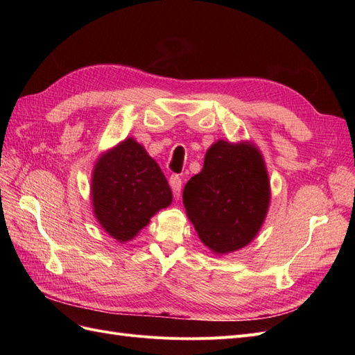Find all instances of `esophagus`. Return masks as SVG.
<instances>
[{"instance_id":"obj_1","label":"esophagus","mask_w":355,"mask_h":355,"mask_svg":"<svg viewBox=\"0 0 355 355\" xmlns=\"http://www.w3.org/2000/svg\"><path fill=\"white\" fill-rule=\"evenodd\" d=\"M168 184H170L171 191H173V197H175V198H179L180 189H182V179L175 175V176H171V178L168 179Z\"/></svg>"}]
</instances>
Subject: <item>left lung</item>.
Instances as JSON below:
<instances>
[{"label": "left lung", "instance_id": "obj_1", "mask_svg": "<svg viewBox=\"0 0 355 355\" xmlns=\"http://www.w3.org/2000/svg\"><path fill=\"white\" fill-rule=\"evenodd\" d=\"M271 200L265 161L252 142H214L184 189L200 240L216 254L243 249L259 232Z\"/></svg>", "mask_w": 355, "mask_h": 355}]
</instances>
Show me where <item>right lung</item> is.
Listing matches in <instances>:
<instances>
[{"label": "right lung", "instance_id": "1", "mask_svg": "<svg viewBox=\"0 0 355 355\" xmlns=\"http://www.w3.org/2000/svg\"><path fill=\"white\" fill-rule=\"evenodd\" d=\"M171 200L163 171L133 137L124 139L96 161L92 176L93 211L116 241L135 239Z\"/></svg>", "mask_w": 355, "mask_h": 355}]
</instances>
